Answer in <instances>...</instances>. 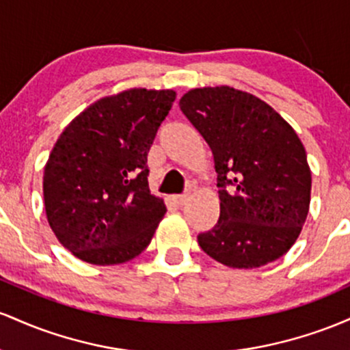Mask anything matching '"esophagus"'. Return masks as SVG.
Returning <instances> with one entry per match:
<instances>
[{
  "label": "esophagus",
  "mask_w": 350,
  "mask_h": 350,
  "mask_svg": "<svg viewBox=\"0 0 350 350\" xmlns=\"http://www.w3.org/2000/svg\"><path fill=\"white\" fill-rule=\"evenodd\" d=\"M188 200H190V195H188V193H185V195H175L174 196V202L176 203V205H180V206L185 205Z\"/></svg>",
  "instance_id": "1"
}]
</instances>
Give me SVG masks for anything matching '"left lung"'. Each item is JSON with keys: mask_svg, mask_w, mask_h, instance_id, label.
I'll return each instance as SVG.
<instances>
[{"mask_svg": "<svg viewBox=\"0 0 350 350\" xmlns=\"http://www.w3.org/2000/svg\"><path fill=\"white\" fill-rule=\"evenodd\" d=\"M180 109L218 174L219 218L198 245L228 268L276 261L296 243L311 203V168L296 131L260 97L230 85L188 90Z\"/></svg>", "mask_w": 350, "mask_h": 350, "instance_id": "obj_1", "label": "left lung"}]
</instances>
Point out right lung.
<instances>
[{
	"label": "right lung",
	"mask_w": 350,
	"mask_h": 350,
	"mask_svg": "<svg viewBox=\"0 0 350 350\" xmlns=\"http://www.w3.org/2000/svg\"><path fill=\"white\" fill-rule=\"evenodd\" d=\"M175 97L172 89L122 90L90 104L59 135L42 193L51 230L76 258L122 265L152 241L167 206L150 193L147 154Z\"/></svg>",
	"instance_id": "right-lung-1"
}]
</instances>
